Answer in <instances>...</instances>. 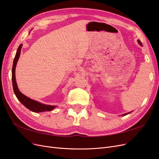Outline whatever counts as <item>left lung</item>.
<instances>
[{"label": "left lung", "mask_w": 159, "mask_h": 159, "mask_svg": "<svg viewBox=\"0 0 159 159\" xmlns=\"http://www.w3.org/2000/svg\"><path fill=\"white\" fill-rule=\"evenodd\" d=\"M138 43H139V44H140L141 46H142V44H141V42L140 40H138ZM131 113V112H129V113H125V114H123V115H122V116H124V115H127V114H129V113Z\"/></svg>", "instance_id": "obj_1"}]
</instances>
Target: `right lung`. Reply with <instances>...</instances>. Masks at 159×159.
I'll list each match as a JSON object with an SVG mask.
<instances>
[{
    "mask_svg": "<svg viewBox=\"0 0 159 159\" xmlns=\"http://www.w3.org/2000/svg\"><path fill=\"white\" fill-rule=\"evenodd\" d=\"M22 46V44H21L18 48L16 56L14 57V59L13 61V65H12V87H13L14 93L16 96L17 99L21 102V103L25 105L27 109L32 111L35 112V113L50 111H52L54 108H56V106H55V105L43 104L37 102V101L32 99L26 97V96L24 94H22L18 89L17 84H16V77H15V69H16V66L17 64V61L19 59V57H20Z\"/></svg>",
    "mask_w": 159,
    "mask_h": 159,
    "instance_id": "obj_1",
    "label": "right lung"
}]
</instances>
